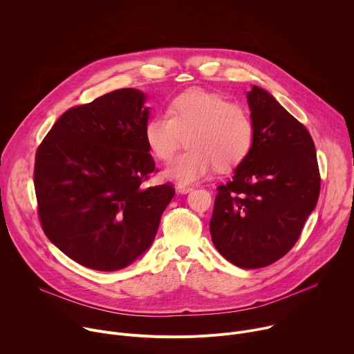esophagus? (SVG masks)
<instances>
[{
  "mask_svg": "<svg viewBox=\"0 0 354 354\" xmlns=\"http://www.w3.org/2000/svg\"><path fill=\"white\" fill-rule=\"evenodd\" d=\"M176 190H178L179 193L186 194V193H189V192H192V190H193V186H190V185H185V183H178Z\"/></svg>",
  "mask_w": 354,
  "mask_h": 354,
  "instance_id": "34e87169",
  "label": "esophagus"
}]
</instances>
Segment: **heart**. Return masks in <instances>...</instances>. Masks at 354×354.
<instances>
[{
	"instance_id": "obj_1",
	"label": "heart",
	"mask_w": 354,
	"mask_h": 354,
	"mask_svg": "<svg viewBox=\"0 0 354 354\" xmlns=\"http://www.w3.org/2000/svg\"><path fill=\"white\" fill-rule=\"evenodd\" d=\"M189 147L167 169V175L182 183L239 164L254 141V123L239 105L216 92L190 89L174 97L169 113L149 118L144 126L148 149L161 161H171L183 136Z\"/></svg>"
}]
</instances>
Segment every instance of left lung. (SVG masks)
<instances>
[{"label": "left lung", "mask_w": 354, "mask_h": 354, "mask_svg": "<svg viewBox=\"0 0 354 354\" xmlns=\"http://www.w3.org/2000/svg\"><path fill=\"white\" fill-rule=\"evenodd\" d=\"M246 97L254 141L231 180L217 187L210 232L228 262L258 269L294 246L317 206L321 178L304 124L261 86Z\"/></svg>", "instance_id": "1"}]
</instances>
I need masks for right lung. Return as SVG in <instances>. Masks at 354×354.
I'll use <instances>...</instances> for the list:
<instances>
[{
    "label": "right lung",
    "mask_w": 354,
    "mask_h": 354,
    "mask_svg": "<svg viewBox=\"0 0 354 354\" xmlns=\"http://www.w3.org/2000/svg\"><path fill=\"white\" fill-rule=\"evenodd\" d=\"M147 95L123 88L68 109L37 148L41 228L63 254L100 272L120 270L154 242L175 190L144 187L156 171L144 138Z\"/></svg>",
    "instance_id": "1"
}]
</instances>
